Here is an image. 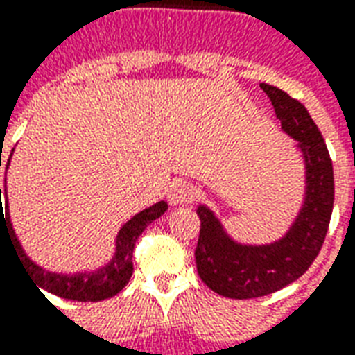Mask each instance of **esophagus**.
<instances>
[{"mask_svg":"<svg viewBox=\"0 0 355 355\" xmlns=\"http://www.w3.org/2000/svg\"><path fill=\"white\" fill-rule=\"evenodd\" d=\"M167 199L171 202L173 207H178V205H188L196 199V188L191 184L184 182V180H177L169 186V191H167Z\"/></svg>","mask_w":355,"mask_h":355,"instance_id":"1","label":"esophagus"}]
</instances>
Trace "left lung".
<instances>
[{
	"label": "left lung",
	"mask_w": 355,
	"mask_h": 355,
	"mask_svg": "<svg viewBox=\"0 0 355 355\" xmlns=\"http://www.w3.org/2000/svg\"><path fill=\"white\" fill-rule=\"evenodd\" d=\"M261 87L272 100L281 130L297 141L305 166V191L288 231L270 243L236 242L207 205L197 207L199 277L220 296L234 300L266 296L302 277L320 251L334 210V166L320 130L302 102L274 85L261 83Z\"/></svg>",
	"instance_id": "obj_1"
}]
</instances>
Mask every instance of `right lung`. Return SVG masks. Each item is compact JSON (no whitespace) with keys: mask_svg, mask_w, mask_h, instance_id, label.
Instances as JSON below:
<instances>
[{"mask_svg":"<svg viewBox=\"0 0 355 355\" xmlns=\"http://www.w3.org/2000/svg\"><path fill=\"white\" fill-rule=\"evenodd\" d=\"M15 153V148H12ZM7 159V167L9 169L10 158ZM0 167H1V156H0ZM6 199V214H3L1 205V196ZM167 210L166 201H158L153 207L145 208L141 212H137L134 218H130L121 231L117 232L115 238V253H113L112 261L104 264V266L96 268V270H87V272H76V274H58V272H50L39 266L37 262L31 261L27 253L21 248L20 240L16 236L15 227L10 223L9 214V201H7V188H0V240L1 232H5L12 245L16 248L18 259H20L21 266L26 268V272L29 277L37 283V288H44L50 294H55L64 300H72V302H102L107 297L115 296L123 291L126 283L132 277L134 272V262H132V255H134V248L137 238L141 234L147 225H150L154 220H158L162 214Z\"/></svg>","mask_w":355,"mask_h":355,"instance_id":"right-lung-1","label":"right lung"}]
</instances>
